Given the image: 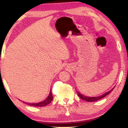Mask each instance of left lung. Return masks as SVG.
<instances>
[{"mask_svg":"<svg viewBox=\"0 0 128 128\" xmlns=\"http://www.w3.org/2000/svg\"><path fill=\"white\" fill-rule=\"evenodd\" d=\"M114 88V87L113 88H112L111 90L108 91V92H106V93L103 94H102V95H101L100 96H97V97H88V96H86L84 95H83V94H81L78 92V91H76V92H77V93H78V97H79L81 99L83 100L88 101V102H94V101L99 100L102 99V98L106 97V96H107L108 94H109L110 92H111L113 90Z\"/></svg>","mask_w":128,"mask_h":128,"instance_id":"obj_1","label":"left lung"}]
</instances>
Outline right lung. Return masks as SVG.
I'll use <instances>...</instances> for the list:
<instances>
[{
	"label": "right lung",
	"mask_w": 128,
	"mask_h": 128,
	"mask_svg": "<svg viewBox=\"0 0 128 128\" xmlns=\"http://www.w3.org/2000/svg\"><path fill=\"white\" fill-rule=\"evenodd\" d=\"M53 100V96H52V92H51V88L50 89V94L48 96V97L46 98V99L42 101H41V102H37V103H28V102H24V103H25L26 104L29 105V106H36V107H38V106H46L47 105H48L49 104H50L51 102V101Z\"/></svg>",
	"instance_id": "1"
}]
</instances>
